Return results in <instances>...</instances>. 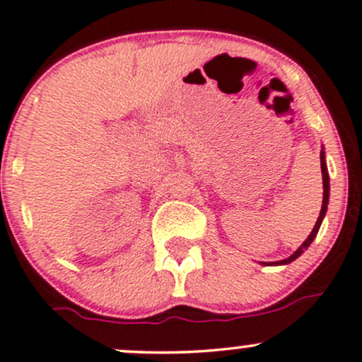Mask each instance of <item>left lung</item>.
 Listing matches in <instances>:
<instances>
[{"label":"left lung","mask_w":362,"mask_h":362,"mask_svg":"<svg viewBox=\"0 0 362 362\" xmlns=\"http://www.w3.org/2000/svg\"><path fill=\"white\" fill-rule=\"evenodd\" d=\"M320 169H322V188H324V196H322V208H320V215H319V218H317V221H315V225H314V228H312V231H310V235L307 236V240L304 243L300 245V247H298L296 252L292 253V255H290L288 258H285V260H280V262H260L262 265H267V267H270V265H288V263H292L293 260H297L298 257L302 255V253L305 252L307 248L310 247V243L314 242V238L315 236H317V233H319V228H320V225H322V220H324V216H325V213H327V204H329V191H331V186H329V171H327V164H325V153H324V146H322V151H320Z\"/></svg>","instance_id":"obj_1"}]
</instances>
